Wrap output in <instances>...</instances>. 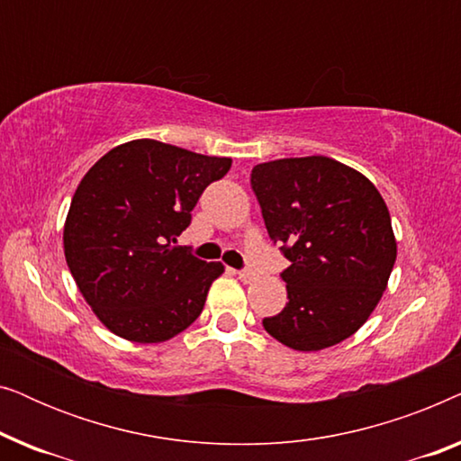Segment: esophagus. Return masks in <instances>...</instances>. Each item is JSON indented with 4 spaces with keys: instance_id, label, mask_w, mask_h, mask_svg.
Returning a JSON list of instances; mask_svg holds the SVG:
<instances>
[{
    "instance_id": "34e87169",
    "label": "esophagus",
    "mask_w": 461,
    "mask_h": 461,
    "mask_svg": "<svg viewBox=\"0 0 461 461\" xmlns=\"http://www.w3.org/2000/svg\"><path fill=\"white\" fill-rule=\"evenodd\" d=\"M239 279H241L243 283H251V281H254L256 279V273H254V270H251V268H243V270H239Z\"/></svg>"
}]
</instances>
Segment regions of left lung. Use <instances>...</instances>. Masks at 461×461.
Listing matches in <instances>:
<instances>
[{
  "mask_svg": "<svg viewBox=\"0 0 461 461\" xmlns=\"http://www.w3.org/2000/svg\"><path fill=\"white\" fill-rule=\"evenodd\" d=\"M268 237L289 267L287 304L262 321L294 350L350 338L380 302L396 260L388 207L377 188L330 157H292L251 169Z\"/></svg>",
  "mask_w": 461,
  "mask_h": 461,
  "instance_id": "8db88e82",
  "label": "left lung"
}]
</instances>
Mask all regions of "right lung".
<instances>
[{
  "mask_svg": "<svg viewBox=\"0 0 461 461\" xmlns=\"http://www.w3.org/2000/svg\"><path fill=\"white\" fill-rule=\"evenodd\" d=\"M229 169V157L144 138L111 149L79 182L65 258L81 295L119 338L166 342L203 311L224 267L199 260L176 239L201 193Z\"/></svg>",
  "mask_w": 461,
  "mask_h": 461,
  "instance_id": "obj_1",
  "label": "right lung"
}]
</instances>
